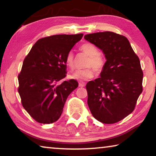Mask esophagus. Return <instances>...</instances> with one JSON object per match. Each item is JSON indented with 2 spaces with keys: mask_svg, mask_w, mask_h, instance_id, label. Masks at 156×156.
Returning a JSON list of instances; mask_svg holds the SVG:
<instances>
[{
  "mask_svg": "<svg viewBox=\"0 0 156 156\" xmlns=\"http://www.w3.org/2000/svg\"><path fill=\"white\" fill-rule=\"evenodd\" d=\"M84 86H85V83H83V82H80V83H79V87H83Z\"/></svg>",
  "mask_w": 156,
  "mask_h": 156,
  "instance_id": "34e87169",
  "label": "esophagus"
}]
</instances>
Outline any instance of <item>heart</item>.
Wrapping results in <instances>:
<instances>
[{"mask_svg":"<svg viewBox=\"0 0 156 156\" xmlns=\"http://www.w3.org/2000/svg\"><path fill=\"white\" fill-rule=\"evenodd\" d=\"M80 49L89 56L84 65L87 67L77 70L69 76V78L77 80H84L93 78L94 71L97 73H101L105 67L106 60L103 56L99 54L98 49L94 44L87 43L82 44ZM65 64L70 69L75 67L74 56L72 52L70 51L67 54L65 58Z\"/></svg>","mask_w":156,"mask_h":156,"instance_id":"obj_1","label":"heart"}]
</instances>
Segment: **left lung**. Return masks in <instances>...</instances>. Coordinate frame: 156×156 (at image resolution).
<instances>
[{
  "instance_id": "8db88e82",
  "label": "left lung",
  "mask_w": 156,
  "mask_h": 156,
  "mask_svg": "<svg viewBox=\"0 0 156 156\" xmlns=\"http://www.w3.org/2000/svg\"><path fill=\"white\" fill-rule=\"evenodd\" d=\"M84 38L101 49L107 59L101 77L86 85L89 109L102 123L119 122L134 110L142 92L143 72L139 58L122 35L103 31Z\"/></svg>"
}]
</instances>
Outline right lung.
Here are the masks:
<instances>
[{
  "instance_id": "obj_1",
  "label": "right lung",
  "mask_w": 156,
  "mask_h": 156,
  "mask_svg": "<svg viewBox=\"0 0 156 156\" xmlns=\"http://www.w3.org/2000/svg\"><path fill=\"white\" fill-rule=\"evenodd\" d=\"M83 36L78 34L44 37L25 58L18 76V91L23 107L36 122L50 124L58 120L69 95L78 87L74 79L57 83L66 77V56Z\"/></svg>"
}]
</instances>
